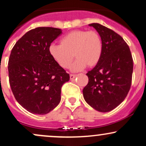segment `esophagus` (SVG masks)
Segmentation results:
<instances>
[{"instance_id": "34e87169", "label": "esophagus", "mask_w": 146, "mask_h": 146, "mask_svg": "<svg viewBox=\"0 0 146 146\" xmlns=\"http://www.w3.org/2000/svg\"><path fill=\"white\" fill-rule=\"evenodd\" d=\"M75 77H76V75H74V74H70V79L71 80H73Z\"/></svg>"}]
</instances>
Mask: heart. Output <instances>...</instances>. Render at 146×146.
<instances>
[{
	"label": "heart",
	"instance_id": "b5f03b06",
	"mask_svg": "<svg viewBox=\"0 0 146 146\" xmlns=\"http://www.w3.org/2000/svg\"><path fill=\"white\" fill-rule=\"evenodd\" d=\"M60 44H51L50 55L62 68H68L75 58L71 70L77 72L88 67H94L100 62L103 51L102 40L94 30H73L60 39Z\"/></svg>",
	"mask_w": 146,
	"mask_h": 146
}]
</instances>
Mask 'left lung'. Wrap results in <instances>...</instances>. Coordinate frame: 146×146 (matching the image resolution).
<instances>
[{"label":"left lung","mask_w":146,"mask_h":146,"mask_svg":"<svg viewBox=\"0 0 146 146\" xmlns=\"http://www.w3.org/2000/svg\"><path fill=\"white\" fill-rule=\"evenodd\" d=\"M101 36L102 55L98 64L86 73L85 101L98 111L106 113L118 106L130 89L133 60L128 45L121 36L106 27L92 23Z\"/></svg>","instance_id":"8db88e82"}]
</instances>
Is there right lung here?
I'll use <instances>...</instances> for the list:
<instances>
[{
    "label": "right lung",
    "instance_id": "add662e5",
    "mask_svg": "<svg viewBox=\"0 0 146 146\" xmlns=\"http://www.w3.org/2000/svg\"><path fill=\"white\" fill-rule=\"evenodd\" d=\"M61 33L58 28L37 27L20 38L11 51L10 87L16 101L30 113L45 115L54 109L61 100L62 86L70 79L48 51Z\"/></svg>",
    "mask_w": 146,
    "mask_h": 146
}]
</instances>
